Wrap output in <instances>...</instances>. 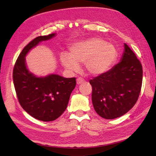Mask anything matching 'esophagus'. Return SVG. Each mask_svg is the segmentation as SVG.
Here are the masks:
<instances>
[{"label":"esophagus","mask_w":156,"mask_h":156,"mask_svg":"<svg viewBox=\"0 0 156 156\" xmlns=\"http://www.w3.org/2000/svg\"><path fill=\"white\" fill-rule=\"evenodd\" d=\"M84 81V80L83 78H81V77H79L76 79V83L77 84H81Z\"/></svg>","instance_id":"esophagus-1"}]
</instances>
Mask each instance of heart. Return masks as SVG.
<instances>
[{
    "label": "heart",
    "instance_id": "1",
    "mask_svg": "<svg viewBox=\"0 0 156 156\" xmlns=\"http://www.w3.org/2000/svg\"><path fill=\"white\" fill-rule=\"evenodd\" d=\"M117 56V49L113 44L99 38H91L73 44L69 54L61 53L60 61L70 72L77 71L79 64L84 63L86 72L96 76L107 72Z\"/></svg>",
    "mask_w": 156,
    "mask_h": 156
}]
</instances>
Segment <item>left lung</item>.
<instances>
[{
	"label": "left lung",
	"instance_id": "1",
	"mask_svg": "<svg viewBox=\"0 0 156 156\" xmlns=\"http://www.w3.org/2000/svg\"><path fill=\"white\" fill-rule=\"evenodd\" d=\"M142 83L141 63L124 43L120 61L108 72L90 80L96 113L107 119L124 115L136 104Z\"/></svg>",
	"mask_w": 156,
	"mask_h": 156
}]
</instances>
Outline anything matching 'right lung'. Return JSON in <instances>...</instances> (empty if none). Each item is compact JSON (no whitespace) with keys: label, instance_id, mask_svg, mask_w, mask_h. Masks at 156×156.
<instances>
[{"label":"right lung","instance_id":"1","mask_svg":"<svg viewBox=\"0 0 156 156\" xmlns=\"http://www.w3.org/2000/svg\"><path fill=\"white\" fill-rule=\"evenodd\" d=\"M56 36L52 33L33 39L20 52L13 70L14 85L18 99L25 111L43 122L55 120L67 108L76 79L65 78L56 74L37 76L28 70L25 57L39 43Z\"/></svg>","mask_w":156,"mask_h":156}]
</instances>
